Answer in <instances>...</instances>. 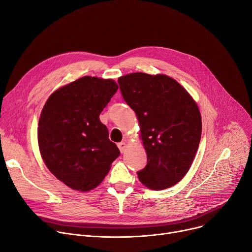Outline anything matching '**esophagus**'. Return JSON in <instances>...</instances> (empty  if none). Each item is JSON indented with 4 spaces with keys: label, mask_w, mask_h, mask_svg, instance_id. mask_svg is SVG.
Wrapping results in <instances>:
<instances>
[{
    "label": "esophagus",
    "mask_w": 252,
    "mask_h": 252,
    "mask_svg": "<svg viewBox=\"0 0 252 252\" xmlns=\"http://www.w3.org/2000/svg\"><path fill=\"white\" fill-rule=\"evenodd\" d=\"M118 147H119L120 151L123 153V152H125L126 148H127V144H126V142H125V141H122V142L118 143Z\"/></svg>",
    "instance_id": "34e87169"
}]
</instances>
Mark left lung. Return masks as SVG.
Returning a JSON list of instances; mask_svg holds the SVG:
<instances>
[{
	"mask_svg": "<svg viewBox=\"0 0 252 252\" xmlns=\"http://www.w3.org/2000/svg\"><path fill=\"white\" fill-rule=\"evenodd\" d=\"M124 101L136 113L146 166L137 172L148 189H164L189 171L199 148L202 120L196 102L164 74L129 73L118 79Z\"/></svg>",
	"mask_w": 252,
	"mask_h": 252,
	"instance_id": "8db88e82",
	"label": "left lung"
}]
</instances>
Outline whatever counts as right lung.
I'll list each match as a JSON object with an SVG mask.
<instances>
[{
	"mask_svg": "<svg viewBox=\"0 0 252 252\" xmlns=\"http://www.w3.org/2000/svg\"><path fill=\"white\" fill-rule=\"evenodd\" d=\"M113 80L84 76L46 101L38 123V144L52 175L76 190L98 187L120 156L100 114L117 92Z\"/></svg>",
	"mask_w": 252,
	"mask_h": 252,
	"instance_id": "add662e5",
	"label": "right lung"
}]
</instances>
